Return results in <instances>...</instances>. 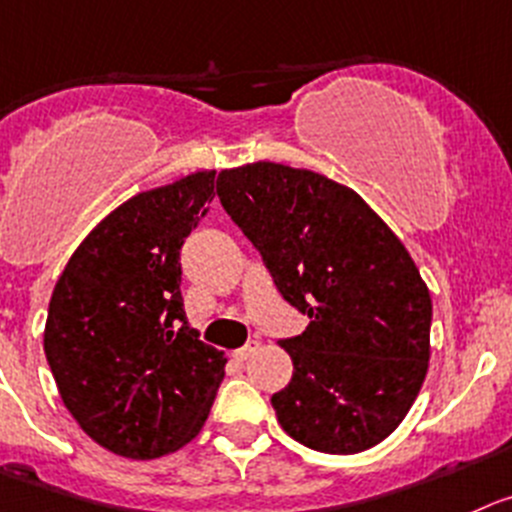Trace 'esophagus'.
<instances>
[{"mask_svg":"<svg viewBox=\"0 0 512 512\" xmlns=\"http://www.w3.org/2000/svg\"><path fill=\"white\" fill-rule=\"evenodd\" d=\"M257 348H260V343H257V341L245 343V346L234 351V358H237V361H247V358H250V356H255Z\"/></svg>","mask_w":512,"mask_h":512,"instance_id":"obj_1","label":"esophagus"}]
</instances>
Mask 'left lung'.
Instances as JSON below:
<instances>
[{
	"instance_id": "obj_1",
	"label": "left lung",
	"mask_w": 512,
	"mask_h": 512,
	"mask_svg": "<svg viewBox=\"0 0 512 512\" xmlns=\"http://www.w3.org/2000/svg\"><path fill=\"white\" fill-rule=\"evenodd\" d=\"M217 197L278 293L310 323L280 338L293 379L272 407L328 455L364 452L407 417L427 376L432 298L407 247L356 191L257 161L222 171Z\"/></svg>"
}]
</instances>
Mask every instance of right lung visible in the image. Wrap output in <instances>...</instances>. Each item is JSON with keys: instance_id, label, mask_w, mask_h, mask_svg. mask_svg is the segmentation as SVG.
Masks as SVG:
<instances>
[{"instance_id": "obj_1", "label": "right lung", "mask_w": 512, "mask_h": 512, "mask_svg": "<svg viewBox=\"0 0 512 512\" xmlns=\"http://www.w3.org/2000/svg\"><path fill=\"white\" fill-rule=\"evenodd\" d=\"M214 197V171L143 191L103 219L52 290L45 356L90 439L131 460L179 450L207 422L224 353L199 341L181 298V247Z\"/></svg>"}]
</instances>
